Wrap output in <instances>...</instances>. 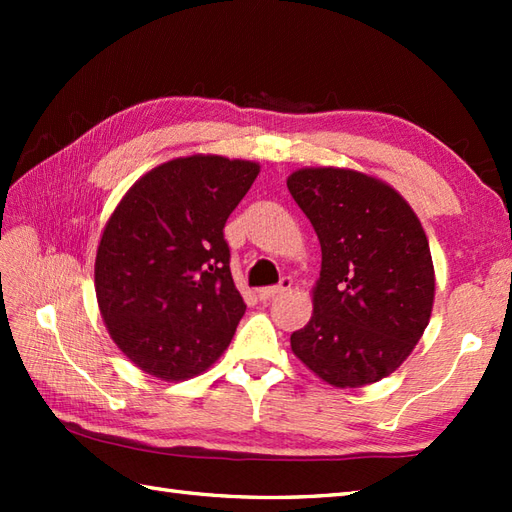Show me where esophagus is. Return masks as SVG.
Instances as JSON below:
<instances>
[{"label": "esophagus", "mask_w": 512, "mask_h": 512, "mask_svg": "<svg viewBox=\"0 0 512 512\" xmlns=\"http://www.w3.org/2000/svg\"><path fill=\"white\" fill-rule=\"evenodd\" d=\"M290 286H292V279L290 277H284L279 281L277 286H268V288H259V299L262 301H268V299H273V297H277V295H281V292H286V290H290Z\"/></svg>", "instance_id": "obj_1"}]
</instances>
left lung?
Listing matches in <instances>:
<instances>
[{"label":"left lung","instance_id":"8db88e82","mask_svg":"<svg viewBox=\"0 0 512 512\" xmlns=\"http://www.w3.org/2000/svg\"><path fill=\"white\" fill-rule=\"evenodd\" d=\"M288 191L321 244L314 312L292 332V352L334 387L376 383L429 325V239L405 198L361 171L306 167L288 178Z\"/></svg>","mask_w":512,"mask_h":512}]
</instances>
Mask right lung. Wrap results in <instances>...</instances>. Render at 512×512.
Returning a JSON list of instances; mask_svg holds the SVG:
<instances>
[{"label":"right lung","instance_id":"right-lung-1","mask_svg":"<svg viewBox=\"0 0 512 512\" xmlns=\"http://www.w3.org/2000/svg\"><path fill=\"white\" fill-rule=\"evenodd\" d=\"M259 173L222 156L169 160L145 173L105 224L94 264L101 317L138 369L160 380L206 372L246 303L224 224Z\"/></svg>","mask_w":512,"mask_h":512}]
</instances>
